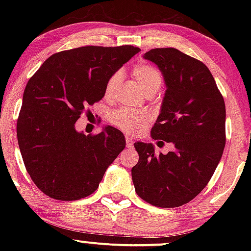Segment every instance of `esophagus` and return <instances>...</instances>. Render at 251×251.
Segmentation results:
<instances>
[{"label":"esophagus","instance_id":"esophagus-1","mask_svg":"<svg viewBox=\"0 0 251 251\" xmlns=\"http://www.w3.org/2000/svg\"><path fill=\"white\" fill-rule=\"evenodd\" d=\"M133 143H134L133 139H132L129 135H126V146H127V148H132Z\"/></svg>","mask_w":251,"mask_h":251}]
</instances>
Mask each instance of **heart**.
<instances>
[{"label": "heart", "mask_w": 251, "mask_h": 251, "mask_svg": "<svg viewBox=\"0 0 251 251\" xmlns=\"http://www.w3.org/2000/svg\"><path fill=\"white\" fill-rule=\"evenodd\" d=\"M132 73H133L134 79L145 89L146 93L154 94L163 86L164 76L162 72L151 63H138V65L134 66ZM122 80V71L113 72L107 77L105 86H103V97H105V99L112 100L116 98ZM108 120L112 125L126 132V133L138 134L144 131V128L148 126L150 120H151V114H150V112L143 111V109L119 107L109 113Z\"/></svg>", "instance_id": "1"}]
</instances>
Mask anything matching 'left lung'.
Segmentation results:
<instances>
[{"mask_svg":"<svg viewBox=\"0 0 251 251\" xmlns=\"http://www.w3.org/2000/svg\"><path fill=\"white\" fill-rule=\"evenodd\" d=\"M166 82L162 112L152 127L154 140L175 145L168 154L137 142L132 168L137 195L158 208H177L208 185L226 146V103L211 72L200 60L176 48L145 53ZM159 142V143H160Z\"/></svg>","mask_w":251,"mask_h":251,"instance_id":"1","label":"left lung"}]
</instances>
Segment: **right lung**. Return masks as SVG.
I'll use <instances>...</instances> for the list:
<instances>
[{"instance_id":"add662e5","label":"right lung","mask_w":251,"mask_h":251,"mask_svg":"<svg viewBox=\"0 0 251 251\" xmlns=\"http://www.w3.org/2000/svg\"><path fill=\"white\" fill-rule=\"evenodd\" d=\"M140 48L85 46L53 54L25 88L16 133L25 170L45 195L76 201L92 195L125 149L119 129L79 133L75 122L103 97V86Z\"/></svg>"}]
</instances>
